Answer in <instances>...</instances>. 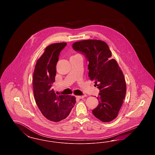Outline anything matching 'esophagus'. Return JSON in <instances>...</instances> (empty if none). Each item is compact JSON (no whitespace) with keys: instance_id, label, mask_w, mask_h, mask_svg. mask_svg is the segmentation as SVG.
<instances>
[{"instance_id":"esophagus-1","label":"esophagus","mask_w":155,"mask_h":155,"mask_svg":"<svg viewBox=\"0 0 155 155\" xmlns=\"http://www.w3.org/2000/svg\"><path fill=\"white\" fill-rule=\"evenodd\" d=\"M85 96H86V95H82V96H77L76 97H77V98H79V99H83V98H84Z\"/></svg>"}]
</instances>
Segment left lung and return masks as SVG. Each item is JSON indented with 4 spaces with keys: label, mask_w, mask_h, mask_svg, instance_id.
<instances>
[{
    "label": "left lung",
    "mask_w": 155,
    "mask_h": 155,
    "mask_svg": "<svg viewBox=\"0 0 155 155\" xmlns=\"http://www.w3.org/2000/svg\"><path fill=\"white\" fill-rule=\"evenodd\" d=\"M73 48L85 57L88 63V77L100 90L97 97L99 102L92 110L93 114L103 122L112 121L117 116L125 98L124 74L116 60L111 59V52L106 42L84 40L74 43Z\"/></svg>",
    "instance_id": "8db88e82"
}]
</instances>
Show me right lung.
Masks as SVG:
<instances>
[{
    "label": "right lung",
    "mask_w": 155,
    "mask_h": 155,
    "mask_svg": "<svg viewBox=\"0 0 155 155\" xmlns=\"http://www.w3.org/2000/svg\"><path fill=\"white\" fill-rule=\"evenodd\" d=\"M66 45L67 43H57L47 46L38 60L33 74L34 95L37 106L46 118L54 122L66 118L76 102L74 96H58L52 88L59 54Z\"/></svg>",
    "instance_id": "right-lung-1"
}]
</instances>
